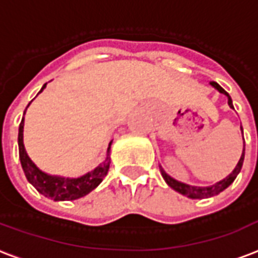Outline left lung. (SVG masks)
I'll return each instance as SVG.
<instances>
[{
	"label": "left lung",
	"mask_w": 258,
	"mask_h": 258,
	"mask_svg": "<svg viewBox=\"0 0 258 258\" xmlns=\"http://www.w3.org/2000/svg\"><path fill=\"white\" fill-rule=\"evenodd\" d=\"M210 85H211L215 90H218L219 93L225 94L226 97H227V104H229V107L231 108V109H234L233 100H231V97L229 96V93H227L223 88H221V86L218 85L216 82H210ZM241 133H242V137H243L242 127H241ZM243 158H245V143H243V150H242V154H241V158H239L238 164L235 165V168H234L233 172L230 173L227 177H225L223 180H221V181H218L215 182V184H212V185H208V186L189 185V184H185V182L178 181V180H176V178H173L172 176H169L168 173L165 172L164 168H162L161 165H160V170L162 177H164L165 182H166L172 189L176 190V192L184 195V196L189 198V199H207V198H212V196L219 195L222 190H225L227 186H230L231 184H233L234 180L237 178L238 173L241 172V169H242Z\"/></svg>",
	"instance_id": "8db88e82"
}]
</instances>
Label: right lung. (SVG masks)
Returning a JSON list of instances; mask_svg holds the SVG:
<instances>
[{
    "label": "right lung",
    "mask_w": 258,
    "mask_h": 258,
    "mask_svg": "<svg viewBox=\"0 0 258 258\" xmlns=\"http://www.w3.org/2000/svg\"><path fill=\"white\" fill-rule=\"evenodd\" d=\"M47 84L43 85L39 93H42ZM37 93V94H39ZM32 103V101H31ZM29 103V104H31ZM29 104L27 108L29 107ZM25 108V111H27ZM24 111V116H25ZM24 116L21 119L19 127V155L20 162L24 170V174L29 184L35 186V189L46 196L48 199H52L54 202H64V200H76L80 198H84L92 190L96 189L100 182L103 181V178L107 176L109 164H111V145L113 141L109 142L107 149V155L101 164L96 166L93 170L85 173L80 177H63V176H54L48 173L43 172L37 168L29 155L27 154L24 146Z\"/></svg>",
    "instance_id": "1"
}]
</instances>
